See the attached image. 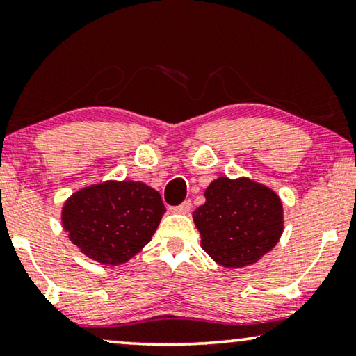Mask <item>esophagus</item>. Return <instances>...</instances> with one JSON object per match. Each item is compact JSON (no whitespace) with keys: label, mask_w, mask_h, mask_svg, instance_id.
<instances>
[{"label":"esophagus","mask_w":356,"mask_h":356,"mask_svg":"<svg viewBox=\"0 0 356 356\" xmlns=\"http://www.w3.org/2000/svg\"><path fill=\"white\" fill-rule=\"evenodd\" d=\"M189 211H191V201H184L179 206L172 207V212L175 213H189Z\"/></svg>","instance_id":"34e87169"}]
</instances>
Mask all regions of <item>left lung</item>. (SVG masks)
Returning <instances> with one entry per match:
<instances>
[{"mask_svg": "<svg viewBox=\"0 0 356 356\" xmlns=\"http://www.w3.org/2000/svg\"><path fill=\"white\" fill-rule=\"evenodd\" d=\"M202 250L223 267H245L277 245L284 230L282 202L269 188L248 178H218L193 213Z\"/></svg>", "mask_w": 356, "mask_h": 356, "instance_id": "8db88e82", "label": "left lung"}]
</instances>
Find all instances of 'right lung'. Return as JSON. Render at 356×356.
I'll return each mask as SVG.
<instances>
[{
	"label": "right lung",
	"mask_w": 356,
	"mask_h": 356,
	"mask_svg": "<svg viewBox=\"0 0 356 356\" xmlns=\"http://www.w3.org/2000/svg\"><path fill=\"white\" fill-rule=\"evenodd\" d=\"M165 206L140 181H106L81 189L63 207L70 240L100 264L116 266L138 254L157 230Z\"/></svg>",
	"instance_id": "1"
}]
</instances>
